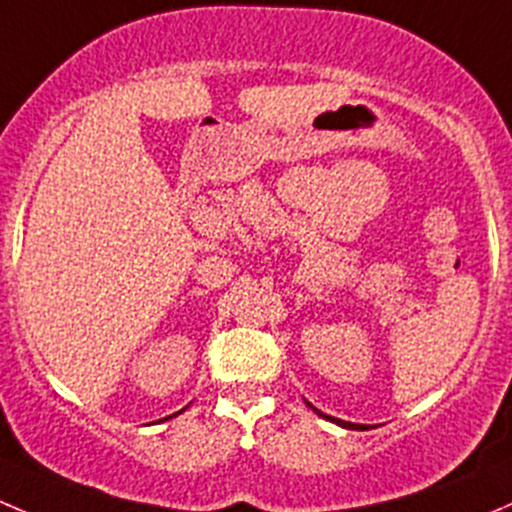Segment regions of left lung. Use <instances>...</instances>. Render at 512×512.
I'll use <instances>...</instances> for the list:
<instances>
[{
    "mask_svg": "<svg viewBox=\"0 0 512 512\" xmlns=\"http://www.w3.org/2000/svg\"><path fill=\"white\" fill-rule=\"evenodd\" d=\"M312 410H315V408H312ZM315 413H317V415H322L320 410H315ZM322 418H327V420H335V418H330V415H322ZM335 423H337V425H342V428H350V430H355V428H362V425H355V423H345V420H335Z\"/></svg>",
    "mask_w": 512,
    "mask_h": 512,
    "instance_id": "left-lung-1",
    "label": "left lung"
}]
</instances>
